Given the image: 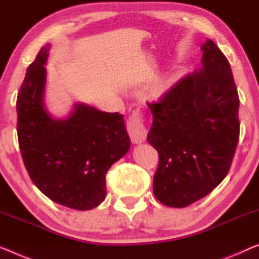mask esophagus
<instances>
[{"mask_svg":"<svg viewBox=\"0 0 259 259\" xmlns=\"http://www.w3.org/2000/svg\"><path fill=\"white\" fill-rule=\"evenodd\" d=\"M126 129H128V134L133 143L138 144V143H142L146 140L148 129H146V126L144 125L143 115L140 110L134 111V113L130 115L128 123H126Z\"/></svg>","mask_w":259,"mask_h":259,"instance_id":"esophagus-1","label":"esophagus"}]
</instances>
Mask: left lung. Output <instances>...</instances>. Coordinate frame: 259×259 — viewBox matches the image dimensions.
<instances>
[{"instance_id": "8db88e82", "label": "left lung", "mask_w": 259, "mask_h": 259, "mask_svg": "<svg viewBox=\"0 0 259 259\" xmlns=\"http://www.w3.org/2000/svg\"><path fill=\"white\" fill-rule=\"evenodd\" d=\"M202 66L156 102L148 142L159 154L153 193L168 207H186L228 175L240 138V98L230 64L214 41L201 46Z\"/></svg>"}]
</instances>
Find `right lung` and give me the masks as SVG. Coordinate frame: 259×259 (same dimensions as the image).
<instances>
[{"label":"right lung","instance_id":"add662e5","mask_svg":"<svg viewBox=\"0 0 259 259\" xmlns=\"http://www.w3.org/2000/svg\"><path fill=\"white\" fill-rule=\"evenodd\" d=\"M50 46L29 65L17 96V136L23 161L38 190L59 204L87 210L106 198V175L130 148L123 115L75 105L53 119L43 102Z\"/></svg>","mask_w":259,"mask_h":259}]
</instances>
